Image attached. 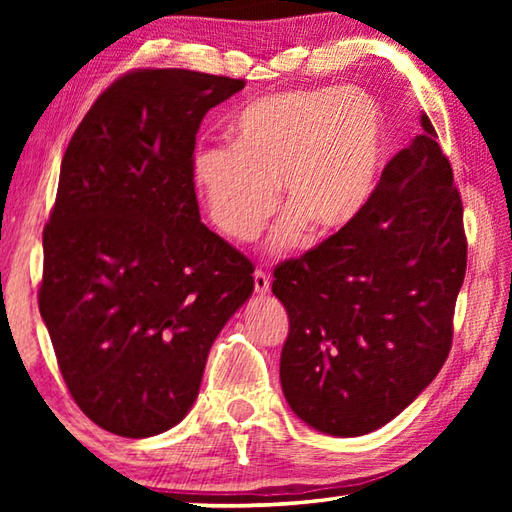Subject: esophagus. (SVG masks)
Returning a JSON list of instances; mask_svg holds the SVG:
<instances>
[{"label": "esophagus", "mask_w": 512, "mask_h": 512, "mask_svg": "<svg viewBox=\"0 0 512 512\" xmlns=\"http://www.w3.org/2000/svg\"><path fill=\"white\" fill-rule=\"evenodd\" d=\"M255 277V291L259 293V296H266L268 291H271V280H268L266 271H262V268H257V271L253 273Z\"/></svg>", "instance_id": "1"}]
</instances>
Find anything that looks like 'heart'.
Wrapping results in <instances>:
<instances>
[{
    "label": "heart",
    "instance_id": "1",
    "mask_svg": "<svg viewBox=\"0 0 512 512\" xmlns=\"http://www.w3.org/2000/svg\"><path fill=\"white\" fill-rule=\"evenodd\" d=\"M386 117L359 88L311 85L268 94L230 124V146H201L192 180L225 235L250 241L277 207L278 180L289 207L271 232L275 253L311 223L334 232L352 223L379 185Z\"/></svg>",
    "mask_w": 512,
    "mask_h": 512
}]
</instances>
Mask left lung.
<instances>
[{"instance_id":"obj_1","label":"left lung","mask_w":512,"mask_h":512,"mask_svg":"<svg viewBox=\"0 0 512 512\" xmlns=\"http://www.w3.org/2000/svg\"><path fill=\"white\" fill-rule=\"evenodd\" d=\"M420 124L357 219L273 273L289 314L282 393L329 436L391 422L452 348L467 266L463 203L436 128L427 115Z\"/></svg>"}]
</instances>
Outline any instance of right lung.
I'll use <instances>...</instances> for the list:
<instances>
[{
  "mask_svg": "<svg viewBox=\"0 0 512 512\" xmlns=\"http://www.w3.org/2000/svg\"><path fill=\"white\" fill-rule=\"evenodd\" d=\"M244 81L135 69L69 140L42 232L38 305L69 395L124 438L185 418L253 264L201 223L192 158L207 110Z\"/></svg>",
  "mask_w": 512,
  "mask_h": 512,
  "instance_id": "1",
  "label": "right lung"
}]
</instances>
